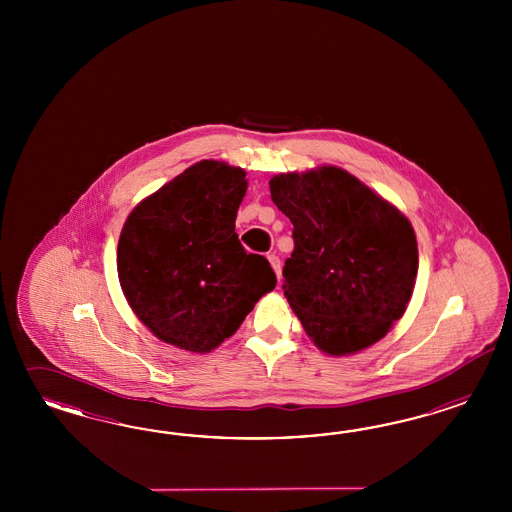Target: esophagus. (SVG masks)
Masks as SVG:
<instances>
[{"instance_id":"1","label":"esophagus","mask_w":512,"mask_h":512,"mask_svg":"<svg viewBox=\"0 0 512 512\" xmlns=\"http://www.w3.org/2000/svg\"><path fill=\"white\" fill-rule=\"evenodd\" d=\"M268 261L272 264L276 276H278L279 281H281V263H279L278 257H276V255H268Z\"/></svg>"}]
</instances>
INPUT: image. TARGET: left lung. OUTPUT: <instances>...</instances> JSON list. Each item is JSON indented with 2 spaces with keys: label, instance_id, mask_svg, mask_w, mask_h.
<instances>
[{
  "label": "left lung",
  "instance_id": "left-lung-1",
  "mask_svg": "<svg viewBox=\"0 0 512 512\" xmlns=\"http://www.w3.org/2000/svg\"><path fill=\"white\" fill-rule=\"evenodd\" d=\"M270 197L295 227L283 293L313 343L341 357L385 338L419 270L409 219L353 174L326 165L274 176Z\"/></svg>",
  "mask_w": 512,
  "mask_h": 512
}]
</instances>
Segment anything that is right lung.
<instances>
[{
	"label": "right lung",
	"instance_id": "obj_1",
	"mask_svg": "<svg viewBox=\"0 0 512 512\" xmlns=\"http://www.w3.org/2000/svg\"><path fill=\"white\" fill-rule=\"evenodd\" d=\"M246 189L244 169L204 159L125 219L118 278L131 310L159 340L210 353L276 287L270 263L234 233Z\"/></svg>",
	"mask_w": 512,
	"mask_h": 512
}]
</instances>
